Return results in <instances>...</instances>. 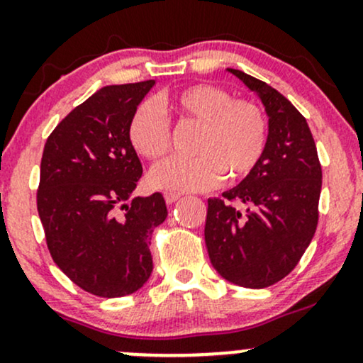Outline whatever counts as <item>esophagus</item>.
Masks as SVG:
<instances>
[{
	"label": "esophagus",
	"instance_id": "esophagus-1",
	"mask_svg": "<svg viewBox=\"0 0 363 363\" xmlns=\"http://www.w3.org/2000/svg\"><path fill=\"white\" fill-rule=\"evenodd\" d=\"M177 199H181V194H177V193H165V201H167V205H174V203H176Z\"/></svg>",
	"mask_w": 363,
	"mask_h": 363
}]
</instances>
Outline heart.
<instances>
[{
  "label": "heart",
  "instance_id": "b5f03b06",
  "mask_svg": "<svg viewBox=\"0 0 363 363\" xmlns=\"http://www.w3.org/2000/svg\"><path fill=\"white\" fill-rule=\"evenodd\" d=\"M170 111L199 124L191 158H170L150 174L157 189L191 193L213 187L225 176H251L268 147V123L259 106L234 99L216 85H193L165 99ZM128 138L140 157L160 160L170 143L169 123L152 102H141L128 124Z\"/></svg>",
  "mask_w": 363,
  "mask_h": 363
}]
</instances>
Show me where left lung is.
Wrapping results in <instances>:
<instances>
[{"label": "left lung", "instance_id": "left-lung-1", "mask_svg": "<svg viewBox=\"0 0 363 363\" xmlns=\"http://www.w3.org/2000/svg\"><path fill=\"white\" fill-rule=\"evenodd\" d=\"M259 97L268 116L261 164L222 198L208 199L205 242L222 278L266 289L301 261L318 227L323 170L307 121L278 90L227 68Z\"/></svg>", "mask_w": 363, "mask_h": 363}]
</instances>
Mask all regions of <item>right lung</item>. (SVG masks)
<instances>
[{
	"instance_id": "right-lung-1",
	"label": "right lung",
	"mask_w": 363,
	"mask_h": 363,
	"mask_svg": "<svg viewBox=\"0 0 363 363\" xmlns=\"http://www.w3.org/2000/svg\"><path fill=\"white\" fill-rule=\"evenodd\" d=\"M155 80L109 85L69 112L45 141L37 210L49 252L89 294L124 297L153 269L148 245L167 218L160 193L135 196L143 167L128 138Z\"/></svg>"
}]
</instances>
